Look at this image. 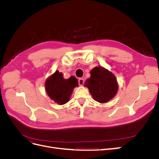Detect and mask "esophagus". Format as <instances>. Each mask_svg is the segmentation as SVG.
Here are the masks:
<instances>
[{"instance_id": "obj_1", "label": "esophagus", "mask_w": 159, "mask_h": 159, "mask_svg": "<svg viewBox=\"0 0 159 159\" xmlns=\"http://www.w3.org/2000/svg\"><path fill=\"white\" fill-rule=\"evenodd\" d=\"M78 83L80 85H83L84 84V80L83 78H80L78 80Z\"/></svg>"}]
</instances>
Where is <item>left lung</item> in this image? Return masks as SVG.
I'll return each mask as SVG.
<instances>
[{"instance_id": "1", "label": "left lung", "mask_w": 159, "mask_h": 159, "mask_svg": "<svg viewBox=\"0 0 159 159\" xmlns=\"http://www.w3.org/2000/svg\"><path fill=\"white\" fill-rule=\"evenodd\" d=\"M91 77L85 82L93 98L101 103L108 102L116 95L118 84L111 72L102 67H95L90 71Z\"/></svg>"}]
</instances>
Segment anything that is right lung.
<instances>
[{
	"label": "right lung",
	"mask_w": 159,
	"mask_h": 159,
	"mask_svg": "<svg viewBox=\"0 0 159 159\" xmlns=\"http://www.w3.org/2000/svg\"><path fill=\"white\" fill-rule=\"evenodd\" d=\"M75 87H78V81L74 76L66 80L62 73L57 70L46 80L45 83L47 94L51 99L59 105L68 102Z\"/></svg>",
	"instance_id": "obj_1"
}]
</instances>
